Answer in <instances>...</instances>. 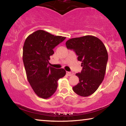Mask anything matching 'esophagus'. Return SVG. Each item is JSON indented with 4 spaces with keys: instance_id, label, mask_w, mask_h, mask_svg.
<instances>
[{
    "instance_id": "esophagus-1",
    "label": "esophagus",
    "mask_w": 126,
    "mask_h": 126,
    "mask_svg": "<svg viewBox=\"0 0 126 126\" xmlns=\"http://www.w3.org/2000/svg\"><path fill=\"white\" fill-rule=\"evenodd\" d=\"M66 74H67V75L69 76V77H70V76H72L74 74L73 72H67Z\"/></svg>"
}]
</instances>
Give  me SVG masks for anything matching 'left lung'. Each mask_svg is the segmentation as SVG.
<instances>
[{"label":"left lung","mask_w":126,"mask_h":126,"mask_svg":"<svg viewBox=\"0 0 126 126\" xmlns=\"http://www.w3.org/2000/svg\"><path fill=\"white\" fill-rule=\"evenodd\" d=\"M65 45L68 49H74L83 67L80 73L76 74L79 82L72 90L79 96H90L104 79L108 61L107 49L99 38L92 35L70 39Z\"/></svg>","instance_id":"1"}]
</instances>
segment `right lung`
Returning a JSON list of instances; mask_svg holds the SVG:
<instances>
[{
	"mask_svg": "<svg viewBox=\"0 0 126 126\" xmlns=\"http://www.w3.org/2000/svg\"><path fill=\"white\" fill-rule=\"evenodd\" d=\"M65 37L55 36L44 30H38L28 36L23 48V61L28 82L40 98L48 99L55 93L58 80L65 75L63 68L48 65L53 49Z\"/></svg>",
	"mask_w": 126,
	"mask_h": 126,
	"instance_id": "1",
	"label": "right lung"
}]
</instances>
